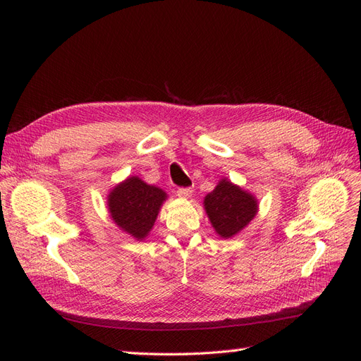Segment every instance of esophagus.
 Listing matches in <instances>:
<instances>
[{
  "instance_id": "esophagus-1",
  "label": "esophagus",
  "mask_w": 361,
  "mask_h": 361,
  "mask_svg": "<svg viewBox=\"0 0 361 361\" xmlns=\"http://www.w3.org/2000/svg\"><path fill=\"white\" fill-rule=\"evenodd\" d=\"M192 194V188H190V187H182V188H178V195L179 197H183V199H187V197H190V195Z\"/></svg>"
}]
</instances>
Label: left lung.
<instances>
[{
    "mask_svg": "<svg viewBox=\"0 0 361 361\" xmlns=\"http://www.w3.org/2000/svg\"><path fill=\"white\" fill-rule=\"evenodd\" d=\"M204 209L216 233L221 238H232L253 220L257 202L247 191L223 179L204 197Z\"/></svg>",
    "mask_w": 361,
    "mask_h": 361,
    "instance_id": "1",
    "label": "left lung"
}]
</instances>
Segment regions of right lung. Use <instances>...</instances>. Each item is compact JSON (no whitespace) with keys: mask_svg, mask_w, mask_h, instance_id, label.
<instances>
[{"mask_svg":"<svg viewBox=\"0 0 361 361\" xmlns=\"http://www.w3.org/2000/svg\"><path fill=\"white\" fill-rule=\"evenodd\" d=\"M167 194L145 183L137 176L122 182L108 195V209L113 220L130 236L143 239L154 226Z\"/></svg>","mask_w":361,"mask_h":361,"instance_id":"right-lung-1","label":"right lung"}]
</instances>
